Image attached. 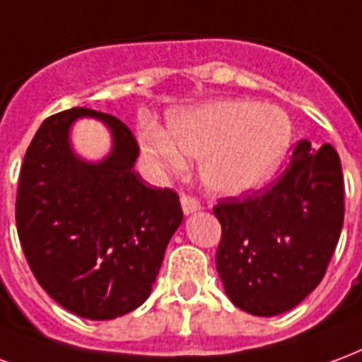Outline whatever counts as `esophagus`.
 Returning a JSON list of instances; mask_svg holds the SVG:
<instances>
[{
	"mask_svg": "<svg viewBox=\"0 0 362 362\" xmlns=\"http://www.w3.org/2000/svg\"><path fill=\"white\" fill-rule=\"evenodd\" d=\"M181 208H183L185 214H192L197 212V210H200V202L194 197H189V194H183L181 197Z\"/></svg>",
	"mask_w": 362,
	"mask_h": 362,
	"instance_id": "1",
	"label": "esophagus"
}]
</instances>
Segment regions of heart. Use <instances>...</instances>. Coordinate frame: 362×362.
<instances>
[{"instance_id":"1","label":"heart","mask_w":362,"mask_h":362,"mask_svg":"<svg viewBox=\"0 0 362 362\" xmlns=\"http://www.w3.org/2000/svg\"><path fill=\"white\" fill-rule=\"evenodd\" d=\"M291 139L284 110L250 100H214L171 113L168 134L148 127L141 136L146 156L163 171H183V154L202 158V181L220 194H243L268 183Z\"/></svg>"}]
</instances>
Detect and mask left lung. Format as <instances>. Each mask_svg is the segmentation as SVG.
I'll return each instance as SVG.
<instances>
[{"label": "left lung", "instance_id": "obj_1", "mask_svg": "<svg viewBox=\"0 0 362 362\" xmlns=\"http://www.w3.org/2000/svg\"><path fill=\"white\" fill-rule=\"evenodd\" d=\"M344 173L332 144L299 141L268 189L218 200L216 252L231 303L255 316L297 307L324 278L344 228Z\"/></svg>", "mask_w": 362, "mask_h": 362}]
</instances>
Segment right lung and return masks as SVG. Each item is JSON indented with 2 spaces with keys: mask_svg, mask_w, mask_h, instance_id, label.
<instances>
[{
  "mask_svg": "<svg viewBox=\"0 0 362 362\" xmlns=\"http://www.w3.org/2000/svg\"><path fill=\"white\" fill-rule=\"evenodd\" d=\"M94 117L112 131V152L84 163L69 131ZM139 144L110 113L73 107L44 119L18 177V241L42 289L73 315L112 320L148 299L171 235L183 221L177 192L133 170Z\"/></svg>",
  "mask_w": 362,
  "mask_h": 362,
  "instance_id": "add662e5",
  "label": "right lung"
}]
</instances>
